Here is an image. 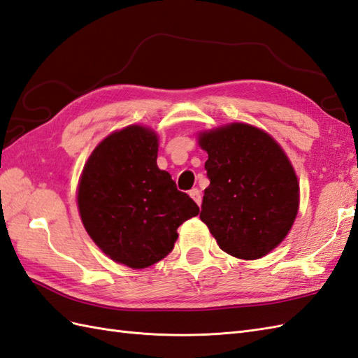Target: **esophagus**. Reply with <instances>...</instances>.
I'll use <instances>...</instances> for the list:
<instances>
[{
	"instance_id": "1",
	"label": "esophagus",
	"mask_w": 358,
	"mask_h": 358,
	"mask_svg": "<svg viewBox=\"0 0 358 358\" xmlns=\"http://www.w3.org/2000/svg\"><path fill=\"white\" fill-rule=\"evenodd\" d=\"M189 196H191V199H193L194 202L200 206V203H202V194H200V189H199V188L189 189Z\"/></svg>"
}]
</instances>
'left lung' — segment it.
Here are the masks:
<instances>
[{"label":"left lung","instance_id":"8db88e82","mask_svg":"<svg viewBox=\"0 0 358 358\" xmlns=\"http://www.w3.org/2000/svg\"><path fill=\"white\" fill-rule=\"evenodd\" d=\"M209 187L200 211L222 250L240 259L267 255L287 237L299 209L293 165L264 130L232 123L199 134Z\"/></svg>","mask_w":358,"mask_h":358}]
</instances>
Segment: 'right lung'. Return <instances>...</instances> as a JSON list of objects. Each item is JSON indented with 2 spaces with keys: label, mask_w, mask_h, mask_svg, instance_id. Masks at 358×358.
Wrapping results in <instances>:
<instances>
[{
  "label": "right lung",
  "mask_w": 358,
  "mask_h": 358,
  "mask_svg": "<svg viewBox=\"0 0 358 358\" xmlns=\"http://www.w3.org/2000/svg\"><path fill=\"white\" fill-rule=\"evenodd\" d=\"M158 136L149 127L127 126L110 134L86 161L77 205L86 232L104 254L130 268L167 257L178 228L199 206L158 169Z\"/></svg>",
  "instance_id": "obj_1"
}]
</instances>
